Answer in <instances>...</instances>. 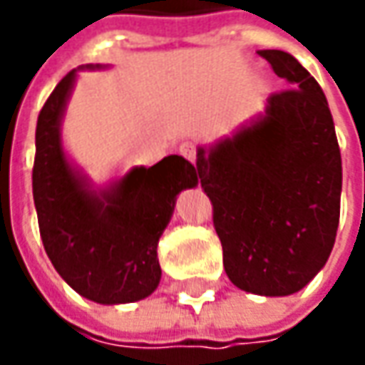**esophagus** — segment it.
Instances as JSON below:
<instances>
[{"mask_svg": "<svg viewBox=\"0 0 365 365\" xmlns=\"http://www.w3.org/2000/svg\"><path fill=\"white\" fill-rule=\"evenodd\" d=\"M178 152L187 158V160L195 162L197 160V148H195V144H190V142H185V144H180V148H178Z\"/></svg>", "mask_w": 365, "mask_h": 365, "instance_id": "esophagus-1", "label": "esophagus"}]
</instances>
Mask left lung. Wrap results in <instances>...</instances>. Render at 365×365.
<instances>
[{
  "instance_id": "obj_1",
  "label": "left lung",
  "mask_w": 365,
  "mask_h": 365,
  "mask_svg": "<svg viewBox=\"0 0 365 365\" xmlns=\"http://www.w3.org/2000/svg\"><path fill=\"white\" fill-rule=\"evenodd\" d=\"M292 89L232 138L197 150L223 268L262 297L304 288L329 258L341 201V152L325 93L284 50H258Z\"/></svg>"
}]
</instances>
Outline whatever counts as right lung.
Listing matches in <instances>:
<instances>
[{
    "label": "right lung",
    "instance_id": "right-lung-1",
    "mask_svg": "<svg viewBox=\"0 0 365 365\" xmlns=\"http://www.w3.org/2000/svg\"><path fill=\"white\" fill-rule=\"evenodd\" d=\"M77 71L50 93L36 123L32 168L38 227L44 250L63 280L99 304L150 297L160 282L158 240L175 211L176 195L199 182L182 156L135 166L106 190H93L68 164L61 120Z\"/></svg>",
    "mask_w": 365,
    "mask_h": 365
}]
</instances>
